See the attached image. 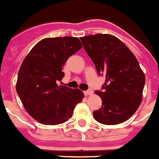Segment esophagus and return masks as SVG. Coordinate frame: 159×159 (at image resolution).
<instances>
[{
	"label": "esophagus",
	"instance_id": "1",
	"mask_svg": "<svg viewBox=\"0 0 159 159\" xmlns=\"http://www.w3.org/2000/svg\"><path fill=\"white\" fill-rule=\"evenodd\" d=\"M84 96H89V95H92V94H93V90L89 89V90H87V91H84Z\"/></svg>",
	"mask_w": 159,
	"mask_h": 159
}]
</instances>
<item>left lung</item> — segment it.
Segmentation results:
<instances>
[{
    "mask_svg": "<svg viewBox=\"0 0 159 159\" xmlns=\"http://www.w3.org/2000/svg\"><path fill=\"white\" fill-rule=\"evenodd\" d=\"M98 74L106 77L103 91H96L102 107L93 112L98 122L117 125L127 121L143 98L145 75L136 56L121 40L97 34L80 38Z\"/></svg>",
    "mask_w": 159,
    "mask_h": 159,
    "instance_id": "left-lung-1",
    "label": "left lung"
}]
</instances>
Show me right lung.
Here are the masks:
<instances>
[{"label": "right lung", "instance_id": "add662e5", "mask_svg": "<svg viewBox=\"0 0 159 159\" xmlns=\"http://www.w3.org/2000/svg\"><path fill=\"white\" fill-rule=\"evenodd\" d=\"M81 48L78 38H47L25 57L18 73L16 92L26 112L38 122L52 125L65 122L84 98L79 89L58 84L64 77V63Z\"/></svg>", "mask_w": 159, "mask_h": 159}]
</instances>
